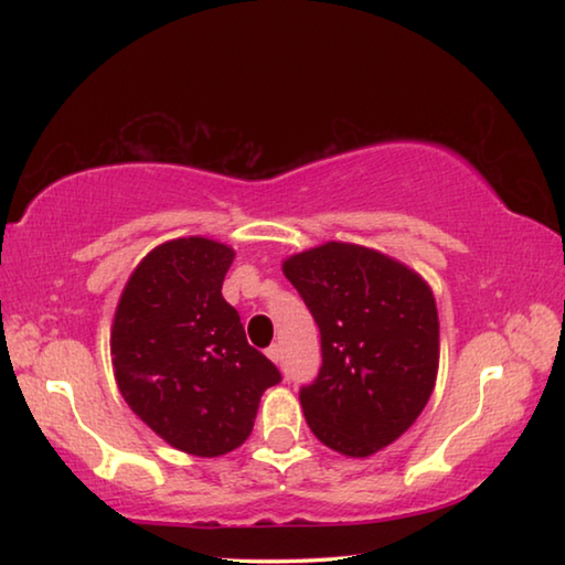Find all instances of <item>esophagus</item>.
<instances>
[{"instance_id":"34e87169","label":"esophagus","mask_w":565,"mask_h":565,"mask_svg":"<svg viewBox=\"0 0 565 565\" xmlns=\"http://www.w3.org/2000/svg\"><path fill=\"white\" fill-rule=\"evenodd\" d=\"M266 356H269L274 363H281V349L276 347V343H271V347L266 349Z\"/></svg>"}]
</instances>
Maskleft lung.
Wrapping results in <instances>:
<instances>
[{"instance_id":"left-lung-1","label":"left lung","mask_w":565,"mask_h":565,"mask_svg":"<svg viewBox=\"0 0 565 565\" xmlns=\"http://www.w3.org/2000/svg\"><path fill=\"white\" fill-rule=\"evenodd\" d=\"M321 331V369L299 401L333 451L363 458L406 431L438 371V313L408 266L356 244L329 242L284 262Z\"/></svg>"}]
</instances>
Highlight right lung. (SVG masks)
Segmentation results:
<instances>
[{
  "mask_svg": "<svg viewBox=\"0 0 565 565\" xmlns=\"http://www.w3.org/2000/svg\"><path fill=\"white\" fill-rule=\"evenodd\" d=\"M234 252L189 236L134 269L114 313L111 363L124 401L179 451L214 458L242 446L279 369L246 341L222 296Z\"/></svg>",
  "mask_w": 565,
  "mask_h": 565,
  "instance_id": "obj_1",
  "label": "right lung"
}]
</instances>
